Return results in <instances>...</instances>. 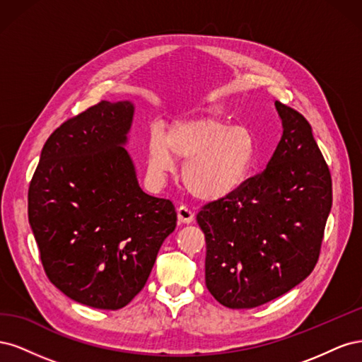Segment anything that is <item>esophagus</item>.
<instances>
[{"instance_id":"obj_1","label":"esophagus","mask_w":362,"mask_h":362,"mask_svg":"<svg viewBox=\"0 0 362 362\" xmlns=\"http://www.w3.org/2000/svg\"><path fill=\"white\" fill-rule=\"evenodd\" d=\"M177 214H178V221L181 223H192L194 221V211L185 205H181L177 208Z\"/></svg>"}]
</instances>
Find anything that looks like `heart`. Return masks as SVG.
I'll use <instances>...</instances> for the list:
<instances>
[{
	"label": "heart",
	"mask_w": 362,
	"mask_h": 362,
	"mask_svg": "<svg viewBox=\"0 0 362 362\" xmlns=\"http://www.w3.org/2000/svg\"><path fill=\"white\" fill-rule=\"evenodd\" d=\"M184 163L182 182L194 198L221 201L237 192L255 163V137L243 125L216 116L181 120L168 136L154 128L148 141V170L154 178Z\"/></svg>",
	"instance_id": "heart-1"
}]
</instances>
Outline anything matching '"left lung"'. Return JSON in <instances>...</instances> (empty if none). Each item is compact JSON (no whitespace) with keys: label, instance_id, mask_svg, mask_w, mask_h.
I'll return each instance as SVG.
<instances>
[{"label":"left lung","instance_id":"8db88e82","mask_svg":"<svg viewBox=\"0 0 362 362\" xmlns=\"http://www.w3.org/2000/svg\"><path fill=\"white\" fill-rule=\"evenodd\" d=\"M275 107L284 131L267 168L196 216L206 288L233 310L267 303L310 275L332 206L331 172L308 120L279 101Z\"/></svg>","mask_w":362,"mask_h":362}]
</instances>
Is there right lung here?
Returning <instances> with one entry per match:
<instances>
[{
    "instance_id": "add662e5",
    "label": "right lung",
    "mask_w": 362,
    "mask_h": 362,
    "mask_svg": "<svg viewBox=\"0 0 362 362\" xmlns=\"http://www.w3.org/2000/svg\"><path fill=\"white\" fill-rule=\"evenodd\" d=\"M134 105L101 101L48 137L28 189V222L48 279L72 300L124 308L177 226L169 199L140 189L124 148Z\"/></svg>"
}]
</instances>
